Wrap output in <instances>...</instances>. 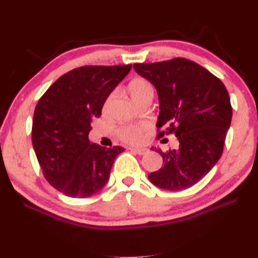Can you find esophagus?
<instances>
[{"label":"esophagus","mask_w":258,"mask_h":258,"mask_svg":"<svg viewBox=\"0 0 258 258\" xmlns=\"http://www.w3.org/2000/svg\"><path fill=\"white\" fill-rule=\"evenodd\" d=\"M130 150H131V151L135 152V153H138L139 156H143V154L148 153V151H149V150L145 149V148H130Z\"/></svg>","instance_id":"34e87169"}]
</instances>
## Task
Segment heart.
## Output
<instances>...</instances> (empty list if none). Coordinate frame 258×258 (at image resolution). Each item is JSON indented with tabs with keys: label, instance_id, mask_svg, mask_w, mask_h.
<instances>
[{
	"label": "heart",
	"instance_id": "obj_1",
	"mask_svg": "<svg viewBox=\"0 0 258 258\" xmlns=\"http://www.w3.org/2000/svg\"><path fill=\"white\" fill-rule=\"evenodd\" d=\"M152 91V87L147 80L144 79H134L130 82L128 84V92L131 97L133 98L135 101H139L141 98L147 95L148 92ZM114 95L108 96L107 98L105 104H104V111L108 109V107L110 105L111 100H113ZM149 128V124L148 123H137V124H130V125H125L121 126V127L118 130V137L120 138L121 141H124L126 143L130 144H139L142 143L144 140V135L145 132H147Z\"/></svg>",
	"mask_w": 258,
	"mask_h": 258
}]
</instances>
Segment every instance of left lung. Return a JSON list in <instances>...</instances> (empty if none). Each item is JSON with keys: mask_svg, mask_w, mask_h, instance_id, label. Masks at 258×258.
<instances>
[{"mask_svg": "<svg viewBox=\"0 0 258 258\" xmlns=\"http://www.w3.org/2000/svg\"><path fill=\"white\" fill-rule=\"evenodd\" d=\"M157 89L160 113L157 127L174 133L179 147L162 152L163 167L149 180L159 188L182 190L199 182L219 161L232 108L224 84L207 69L187 58L133 65Z\"/></svg>", "mask_w": 258, "mask_h": 258, "instance_id": "left-lung-1", "label": "left lung"}]
</instances>
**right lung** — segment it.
I'll return each instance as SVG.
<instances>
[{"label":"right lung","instance_id":"add662e5","mask_svg":"<svg viewBox=\"0 0 258 258\" xmlns=\"http://www.w3.org/2000/svg\"><path fill=\"white\" fill-rule=\"evenodd\" d=\"M132 65L81 67L65 73L37 104L31 140L49 184L70 198L84 199L104 188L124 148L89 141L91 121L101 115L110 92Z\"/></svg>","mask_w":258,"mask_h":258}]
</instances>
